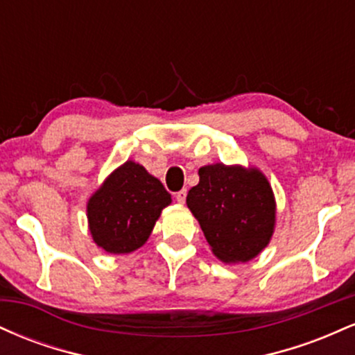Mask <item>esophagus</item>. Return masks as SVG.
I'll list each match as a JSON object with an SVG mask.
<instances>
[{
    "mask_svg": "<svg viewBox=\"0 0 355 355\" xmlns=\"http://www.w3.org/2000/svg\"><path fill=\"white\" fill-rule=\"evenodd\" d=\"M175 198H177L178 203H185V200H187V189L177 191V195H175Z\"/></svg>",
    "mask_w": 355,
    "mask_h": 355,
    "instance_id": "1",
    "label": "esophagus"
}]
</instances>
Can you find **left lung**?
Returning a JSON list of instances; mask_svg holds the SVG:
<instances>
[{
	"label": "left lung",
	"instance_id": "8db88e82",
	"mask_svg": "<svg viewBox=\"0 0 355 355\" xmlns=\"http://www.w3.org/2000/svg\"><path fill=\"white\" fill-rule=\"evenodd\" d=\"M191 187L187 205L200 223L215 257L225 263L248 262L270 242L275 198L260 170L240 165H207Z\"/></svg>",
	"mask_w": 355,
	"mask_h": 355
}]
</instances>
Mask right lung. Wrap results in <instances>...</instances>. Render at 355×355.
Here are the masks:
<instances>
[{
	"label": "right lung",
	"instance_id": "add662e5",
	"mask_svg": "<svg viewBox=\"0 0 355 355\" xmlns=\"http://www.w3.org/2000/svg\"><path fill=\"white\" fill-rule=\"evenodd\" d=\"M172 195L140 164L128 160L101 183L87 205L93 242L108 254H130L152 234Z\"/></svg>",
	"mask_w": 355,
	"mask_h": 355
}]
</instances>
